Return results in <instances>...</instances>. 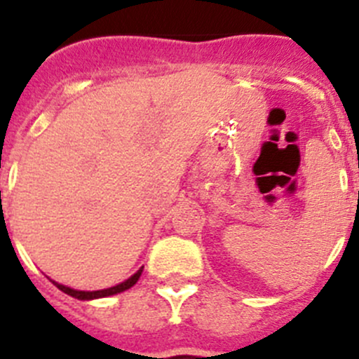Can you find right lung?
Segmentation results:
<instances>
[{"instance_id":"1","label":"right lung","mask_w":359,"mask_h":359,"mask_svg":"<svg viewBox=\"0 0 359 359\" xmlns=\"http://www.w3.org/2000/svg\"><path fill=\"white\" fill-rule=\"evenodd\" d=\"M142 271H143V267H140V269L136 271V273H134L133 276L129 278V280L122 281V283H118V285L111 287V289L92 290V292H86V290H74V289H70V287L62 285V283H56V281H53V283H55V285L58 287V289L62 290V292L69 294V296L76 297V299H83V301L86 299V301H90V299H99V297H108V296H113V294H120V292H123V290L130 289V287H133L134 283H136V281L140 280V276H142Z\"/></svg>"}]
</instances>
